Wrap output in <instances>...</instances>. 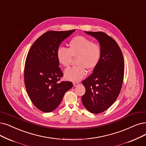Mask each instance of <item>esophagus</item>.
I'll use <instances>...</instances> for the list:
<instances>
[{
	"label": "esophagus",
	"mask_w": 146,
	"mask_h": 146,
	"mask_svg": "<svg viewBox=\"0 0 146 146\" xmlns=\"http://www.w3.org/2000/svg\"><path fill=\"white\" fill-rule=\"evenodd\" d=\"M80 83H78V82H74V83H73V85H74V87L78 86L80 85Z\"/></svg>",
	"instance_id": "34e87169"
}]
</instances>
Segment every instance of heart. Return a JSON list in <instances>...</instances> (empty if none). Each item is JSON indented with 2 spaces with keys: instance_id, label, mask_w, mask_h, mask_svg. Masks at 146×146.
Returning a JSON list of instances; mask_svg holds the SVG:
<instances>
[{
  "instance_id": "1",
  "label": "heart",
  "mask_w": 146,
  "mask_h": 146,
  "mask_svg": "<svg viewBox=\"0 0 146 146\" xmlns=\"http://www.w3.org/2000/svg\"><path fill=\"white\" fill-rule=\"evenodd\" d=\"M102 50L98 44L82 36L73 38L69 43L68 49L59 47L57 51V58L59 63L65 68H68L72 62V57L76 59L77 66L69 68L65 71L66 79L78 81L86 74V69L92 71L100 62Z\"/></svg>"
}]
</instances>
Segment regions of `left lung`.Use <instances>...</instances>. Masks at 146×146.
Returning <instances> with one entry per match:
<instances>
[{
	"mask_svg": "<svg viewBox=\"0 0 146 146\" xmlns=\"http://www.w3.org/2000/svg\"><path fill=\"white\" fill-rule=\"evenodd\" d=\"M97 39L102 53L98 65L82 84L86 92L81 101L94 114L107 110L117 100L124 76V59L119 46L111 37L102 32H84Z\"/></svg>",
	"mask_w": 146,
	"mask_h": 146,
	"instance_id": "left-lung-1",
	"label": "left lung"
}]
</instances>
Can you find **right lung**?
I'll list each match as a JSON object with an SVG mask.
<instances>
[{"label": "right lung", "instance_id": "right-lung-1", "mask_svg": "<svg viewBox=\"0 0 146 146\" xmlns=\"http://www.w3.org/2000/svg\"><path fill=\"white\" fill-rule=\"evenodd\" d=\"M75 31L46 32L35 40L27 54L25 67L26 90L34 106L43 112L54 110L65 92L73 86L70 81L59 82L63 73L57 51Z\"/></svg>", "mask_w": 146, "mask_h": 146}]
</instances>
